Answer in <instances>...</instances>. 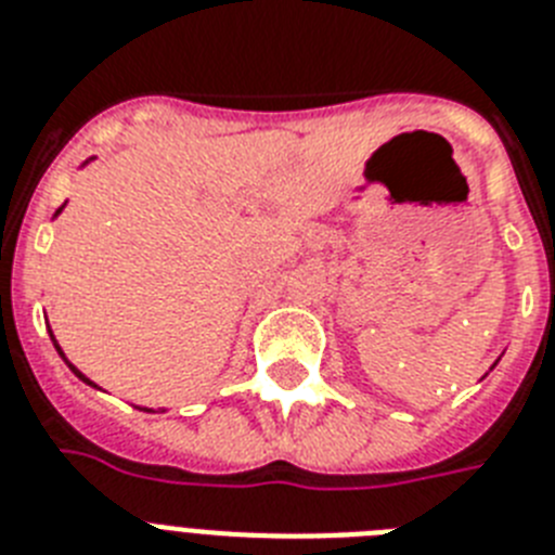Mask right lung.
Segmentation results:
<instances>
[{"mask_svg": "<svg viewBox=\"0 0 555 555\" xmlns=\"http://www.w3.org/2000/svg\"><path fill=\"white\" fill-rule=\"evenodd\" d=\"M59 211H62V208H59ZM59 211H55V214H59ZM50 338H53V330H50ZM53 344H55V338H53ZM55 349H59V356H62V358H64V352H62V347H59V344H55ZM64 361H67V358H64ZM67 366H69V370H73V372H76V375H78V378H81V380H83V384H90V386H95V384H92V380H90V378H87V375H81V372H78V370H76V366L69 364V361H67ZM146 412H149V409H146Z\"/></svg>", "mask_w": 555, "mask_h": 555, "instance_id": "right-lung-1", "label": "right lung"}]
</instances>
